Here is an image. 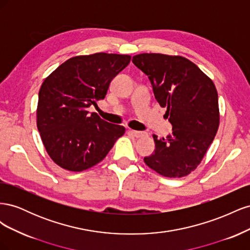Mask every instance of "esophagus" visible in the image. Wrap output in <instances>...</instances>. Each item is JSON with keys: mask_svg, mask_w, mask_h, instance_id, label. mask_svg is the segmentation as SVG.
Wrapping results in <instances>:
<instances>
[{"mask_svg": "<svg viewBox=\"0 0 250 250\" xmlns=\"http://www.w3.org/2000/svg\"><path fill=\"white\" fill-rule=\"evenodd\" d=\"M128 132H129V134H131L132 137H135V138H142V137H145V135L147 134L146 132H143V131H137V130H129Z\"/></svg>", "mask_w": 250, "mask_h": 250, "instance_id": "1", "label": "esophagus"}]
</instances>
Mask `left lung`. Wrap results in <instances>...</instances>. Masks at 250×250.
Wrapping results in <instances>:
<instances>
[{"label": "left lung", "mask_w": 250, "mask_h": 250, "mask_svg": "<svg viewBox=\"0 0 250 250\" xmlns=\"http://www.w3.org/2000/svg\"><path fill=\"white\" fill-rule=\"evenodd\" d=\"M148 76L155 99L167 108L172 133L157 139L155 150L144 162L166 177H183L200 164L219 126L218 94L207 75L190 60L160 53L132 57Z\"/></svg>", "instance_id": "left-lung-1"}]
</instances>
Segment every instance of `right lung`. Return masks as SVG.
Segmentation results:
<instances>
[{
  "label": "right lung",
  "mask_w": 250,
  "mask_h": 250,
  "mask_svg": "<svg viewBox=\"0 0 250 250\" xmlns=\"http://www.w3.org/2000/svg\"><path fill=\"white\" fill-rule=\"evenodd\" d=\"M129 55L96 53L70 58L44 79L39 93L37 128L48 154L65 170L80 172L100 163L125 127L87 108L106 96Z\"/></svg>",
  "instance_id": "right-lung-1"
}]
</instances>
